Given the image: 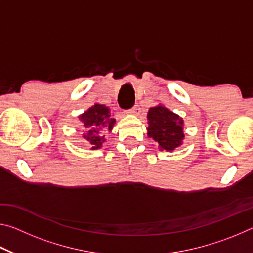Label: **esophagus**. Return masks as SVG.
<instances>
[{
  "label": "esophagus",
  "instance_id": "esophagus-1",
  "mask_svg": "<svg viewBox=\"0 0 253 253\" xmlns=\"http://www.w3.org/2000/svg\"><path fill=\"white\" fill-rule=\"evenodd\" d=\"M127 113L131 114V115H138L140 113V109L138 108V106H134V107H131L130 109H128Z\"/></svg>",
  "mask_w": 253,
  "mask_h": 253
}]
</instances>
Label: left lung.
Wrapping results in <instances>:
<instances>
[{"instance_id":"left-lung-1","label":"left lung","mask_w":253,"mask_h":253,"mask_svg":"<svg viewBox=\"0 0 253 253\" xmlns=\"http://www.w3.org/2000/svg\"><path fill=\"white\" fill-rule=\"evenodd\" d=\"M147 119V135L158 143L161 149L172 152L182 144L183 121L178 115L165 107L156 106L149 108Z\"/></svg>"}]
</instances>
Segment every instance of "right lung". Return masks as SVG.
<instances>
[{
    "instance_id": "1",
    "label": "right lung",
    "mask_w": 253,
    "mask_h": 253,
    "mask_svg": "<svg viewBox=\"0 0 253 253\" xmlns=\"http://www.w3.org/2000/svg\"><path fill=\"white\" fill-rule=\"evenodd\" d=\"M87 132L84 135V138L91 145L92 149H98L101 147L105 142L104 132L106 130H111L115 118H111L109 109L105 105L96 104L89 108L84 114L79 117Z\"/></svg>"
}]
</instances>
